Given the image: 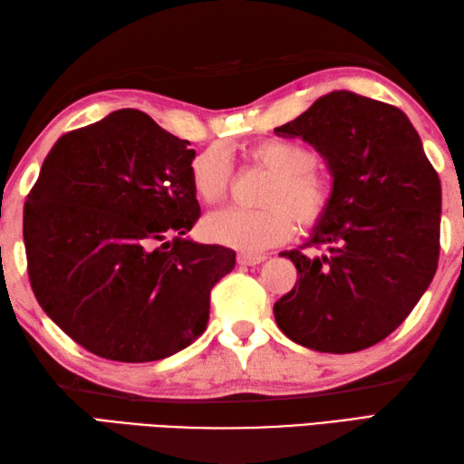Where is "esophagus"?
Returning <instances> with one entry per match:
<instances>
[{
  "instance_id": "1",
  "label": "esophagus",
  "mask_w": 464,
  "mask_h": 464,
  "mask_svg": "<svg viewBox=\"0 0 464 464\" xmlns=\"http://www.w3.org/2000/svg\"><path fill=\"white\" fill-rule=\"evenodd\" d=\"M267 259V255H249V253H241L237 257L239 265H245V267H253V265H259Z\"/></svg>"
}]
</instances>
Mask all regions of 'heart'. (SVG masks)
Segmentation results:
<instances>
[{
	"label": "heart",
	"mask_w": 464,
	"mask_h": 464,
	"mask_svg": "<svg viewBox=\"0 0 464 464\" xmlns=\"http://www.w3.org/2000/svg\"><path fill=\"white\" fill-rule=\"evenodd\" d=\"M247 160L273 173L265 187L263 209L225 207L203 219L209 241L241 253H257L287 241L297 221L303 227L317 225L334 197L329 173L314 167V153L307 145L291 140H265L251 145ZM189 179L203 203L221 201L231 181V161L223 147L211 145L189 163Z\"/></svg>",
	"instance_id": "1"
}]
</instances>
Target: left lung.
<instances>
[{"label":"left lung","instance_id":"left-lung-1","mask_svg":"<svg viewBox=\"0 0 464 464\" xmlns=\"http://www.w3.org/2000/svg\"><path fill=\"white\" fill-rule=\"evenodd\" d=\"M327 161L334 197L301 249L293 291L275 303L279 329L321 353L372 347L409 317L435 277L440 181L399 107L353 92L319 97L275 130Z\"/></svg>","mask_w":464,"mask_h":464}]
</instances>
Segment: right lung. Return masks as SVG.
I'll list each match as a JSON object with an SVG mask.
<instances>
[{
    "label": "right lung",
    "instance_id": "1",
    "mask_svg": "<svg viewBox=\"0 0 464 464\" xmlns=\"http://www.w3.org/2000/svg\"><path fill=\"white\" fill-rule=\"evenodd\" d=\"M193 157L137 110L62 135L45 157L24 207L29 283L47 317L97 357L160 361L207 327L235 251L183 237L201 213Z\"/></svg>",
    "mask_w": 464,
    "mask_h": 464
}]
</instances>
